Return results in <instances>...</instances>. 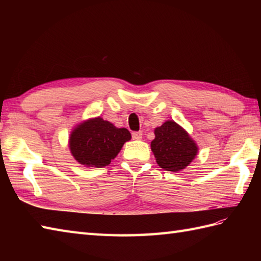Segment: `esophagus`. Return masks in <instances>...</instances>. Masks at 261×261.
Here are the masks:
<instances>
[{
	"mask_svg": "<svg viewBox=\"0 0 261 261\" xmlns=\"http://www.w3.org/2000/svg\"><path fill=\"white\" fill-rule=\"evenodd\" d=\"M141 138H142V132L141 131L132 132V139H134V140H140Z\"/></svg>",
	"mask_w": 261,
	"mask_h": 261,
	"instance_id": "esophagus-1",
	"label": "esophagus"
}]
</instances>
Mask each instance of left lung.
Here are the masks:
<instances>
[{
    "label": "left lung",
    "instance_id": "8db88e82",
    "mask_svg": "<svg viewBox=\"0 0 261 261\" xmlns=\"http://www.w3.org/2000/svg\"><path fill=\"white\" fill-rule=\"evenodd\" d=\"M151 150L157 164L165 170L178 171L191 164L197 147L187 132L174 121H167L154 130Z\"/></svg>",
    "mask_w": 261,
    "mask_h": 261
}]
</instances>
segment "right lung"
<instances>
[{"instance_id": "obj_1", "label": "right lung", "mask_w": 261, "mask_h": 261, "mask_svg": "<svg viewBox=\"0 0 261 261\" xmlns=\"http://www.w3.org/2000/svg\"><path fill=\"white\" fill-rule=\"evenodd\" d=\"M131 139L125 127H115L102 118L88 120L71 132L69 147L71 154L86 167L102 168L108 166Z\"/></svg>"}]
</instances>
